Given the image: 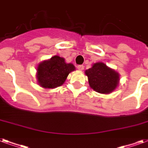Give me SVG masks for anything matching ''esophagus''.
<instances>
[{"label":"esophagus","mask_w":148,"mask_h":148,"mask_svg":"<svg viewBox=\"0 0 148 148\" xmlns=\"http://www.w3.org/2000/svg\"><path fill=\"white\" fill-rule=\"evenodd\" d=\"M77 69H78L79 70L82 71V70H83V69H84V66H83V65H78V66H77Z\"/></svg>","instance_id":"1"}]
</instances>
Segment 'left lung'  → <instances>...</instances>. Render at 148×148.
<instances>
[{
	"label": "left lung",
	"instance_id": "obj_1",
	"mask_svg": "<svg viewBox=\"0 0 148 148\" xmlns=\"http://www.w3.org/2000/svg\"><path fill=\"white\" fill-rule=\"evenodd\" d=\"M85 74L88 77L90 86L100 94H111L119 84V73L101 62L94 63L85 71Z\"/></svg>",
	"mask_w": 148,
	"mask_h": 148
}]
</instances>
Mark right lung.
Listing matches in <instances>:
<instances>
[{
	"label": "right lung",
	"instance_id": "obj_1",
	"mask_svg": "<svg viewBox=\"0 0 148 148\" xmlns=\"http://www.w3.org/2000/svg\"><path fill=\"white\" fill-rule=\"evenodd\" d=\"M75 70L72 63L65 62L64 58L54 55L39 63L36 78L39 86L44 89H54L62 86L71 72Z\"/></svg>",
	"mask_w": 148,
	"mask_h": 148
}]
</instances>
